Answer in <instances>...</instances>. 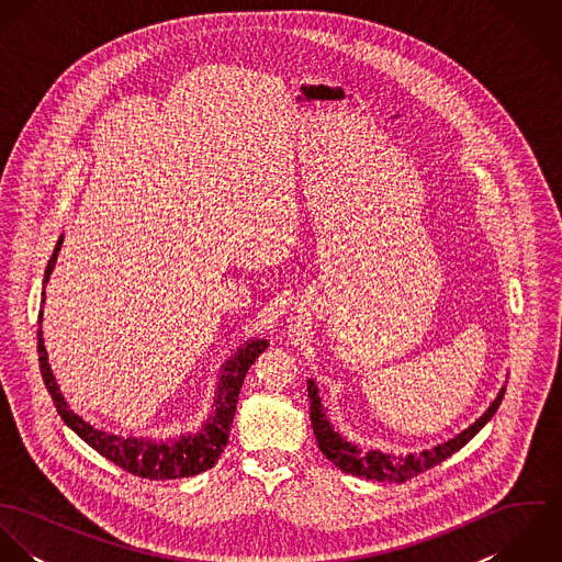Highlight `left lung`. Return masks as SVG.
Here are the masks:
<instances>
[{"instance_id": "8db88e82", "label": "left lung", "mask_w": 562, "mask_h": 562, "mask_svg": "<svg viewBox=\"0 0 562 562\" xmlns=\"http://www.w3.org/2000/svg\"><path fill=\"white\" fill-rule=\"evenodd\" d=\"M310 390V417H312V426H314V435L316 441L321 446L322 454L341 472L352 474V476H361L368 481H390L404 482L419 476L422 472L439 465L441 461H446L448 457H452L454 452H459L482 426L495 415L499 402L504 398V387L497 394V398L493 404L484 411L470 428H465L461 435H457L454 439L435 446L432 450H424L419 454H406V457H394V454H383L379 450H368L361 452L357 446L348 443L346 439L339 437V432L333 430V426L328 424L324 411H322V402L318 398V387L314 381L307 383Z\"/></svg>"}]
</instances>
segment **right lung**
Listing matches in <instances>:
<instances>
[{
	"mask_svg": "<svg viewBox=\"0 0 562 562\" xmlns=\"http://www.w3.org/2000/svg\"><path fill=\"white\" fill-rule=\"evenodd\" d=\"M60 244H63V238L58 240L49 261H47L45 283H47V279H49V274L56 266ZM41 316L43 314H38V318ZM41 333L43 330L38 328L41 374H43L45 387L52 394V401L56 404L65 424L71 430H76L81 439L92 450H97L101 457H105L108 461H112L121 470H125V472H130L138 479H149V481H175V479L196 476V474H201V472H205V470H210L218 463V459H221V454H223V450L227 448V441H229V430H232V424H234L236 404H238V396H240L244 376H246L248 368L252 366V361L257 359V355L268 346L266 339H255V341H250V344L240 348L238 355L232 361H227L225 372L221 376V385H218L216 411L207 419L205 428L199 435L179 437L177 441H147V439H123V437L97 430L67 406V402L60 396V392L56 387V381L52 376Z\"/></svg>",
	"mask_w": 562,
	"mask_h": 562,
	"instance_id": "add662e5",
	"label": "right lung"
}]
</instances>
